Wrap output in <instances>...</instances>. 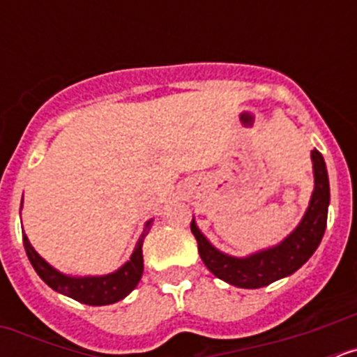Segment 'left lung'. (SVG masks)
Masks as SVG:
<instances>
[{"instance_id":"1","label":"left lung","mask_w":357,"mask_h":357,"mask_svg":"<svg viewBox=\"0 0 357 357\" xmlns=\"http://www.w3.org/2000/svg\"><path fill=\"white\" fill-rule=\"evenodd\" d=\"M314 169V191L301 225L284 241L268 250L257 252L248 257H230L211 245L206 236L191 222V232L198 241V252L209 272L229 284L245 289L263 288L282 277L291 275L314 254L320 245L327 225L329 207V178L324 157L318 150L311 151Z\"/></svg>"}]
</instances>
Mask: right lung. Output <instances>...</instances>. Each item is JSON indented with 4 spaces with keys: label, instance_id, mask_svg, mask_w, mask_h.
<instances>
[{
    "label": "right lung",
    "instance_id": "1",
    "mask_svg": "<svg viewBox=\"0 0 357 357\" xmlns=\"http://www.w3.org/2000/svg\"><path fill=\"white\" fill-rule=\"evenodd\" d=\"M151 220L146 222L144 232L141 234L139 241L135 245L130 261L123 264L118 272L109 273L102 277H68L64 273L56 272L55 268L50 266L46 261L31 248L26 236H23V245L26 250L28 259L37 272V275L46 282L52 289L71 296L75 301L87 305H107L121 301L132 289L137 286L143 275V239L148 234Z\"/></svg>",
    "mask_w": 357,
    "mask_h": 357
}]
</instances>
